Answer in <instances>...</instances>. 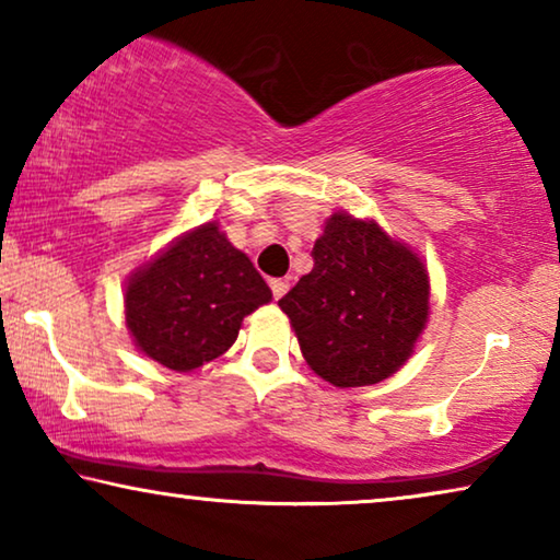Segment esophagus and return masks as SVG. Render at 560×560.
Masks as SVG:
<instances>
[{
    "label": "esophagus",
    "instance_id": "obj_1",
    "mask_svg": "<svg viewBox=\"0 0 560 560\" xmlns=\"http://www.w3.org/2000/svg\"><path fill=\"white\" fill-rule=\"evenodd\" d=\"M270 288H272L275 301H280V298L285 295L288 290H290V282H288V280H282V278H275V280H270Z\"/></svg>",
    "mask_w": 560,
    "mask_h": 560
}]
</instances>
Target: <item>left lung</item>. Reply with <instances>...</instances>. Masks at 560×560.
Masks as SVG:
<instances>
[{
	"label": "left lung",
	"instance_id": "1",
	"mask_svg": "<svg viewBox=\"0 0 560 560\" xmlns=\"http://www.w3.org/2000/svg\"><path fill=\"white\" fill-rule=\"evenodd\" d=\"M313 270L285 298L305 362L336 387L387 380L408 362L428 320V270L377 221L334 213L313 244Z\"/></svg>",
	"mask_w": 560,
	"mask_h": 560
}]
</instances>
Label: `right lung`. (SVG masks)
I'll return each instance as SVG.
<instances>
[{"label":"right lung","instance_id":"1","mask_svg":"<svg viewBox=\"0 0 560 560\" xmlns=\"http://www.w3.org/2000/svg\"><path fill=\"white\" fill-rule=\"evenodd\" d=\"M272 293L249 257L209 221L132 272L125 293L135 347L175 372L224 354L244 316Z\"/></svg>","mask_w":560,"mask_h":560}]
</instances>
